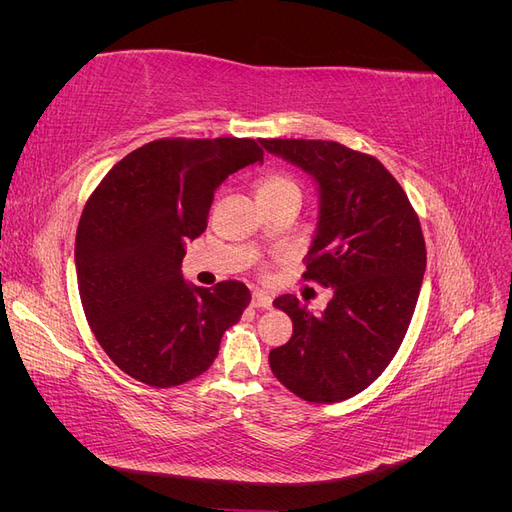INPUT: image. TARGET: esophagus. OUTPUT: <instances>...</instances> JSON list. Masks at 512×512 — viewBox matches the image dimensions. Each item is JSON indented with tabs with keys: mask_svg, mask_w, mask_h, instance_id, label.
I'll return each mask as SVG.
<instances>
[{
	"mask_svg": "<svg viewBox=\"0 0 512 512\" xmlns=\"http://www.w3.org/2000/svg\"><path fill=\"white\" fill-rule=\"evenodd\" d=\"M252 305L254 307H262V309H269L273 305L271 294H267L265 290H254L252 292Z\"/></svg>",
	"mask_w": 512,
	"mask_h": 512,
	"instance_id": "34e87169",
	"label": "esophagus"
}]
</instances>
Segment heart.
Here are the masks:
<instances>
[{
  "label": "heart",
  "instance_id": "b5f03b06",
  "mask_svg": "<svg viewBox=\"0 0 512 512\" xmlns=\"http://www.w3.org/2000/svg\"><path fill=\"white\" fill-rule=\"evenodd\" d=\"M297 194L301 196L299 183L284 173H273L258 183V198H273V196H288Z\"/></svg>",
  "mask_w": 512,
  "mask_h": 512
}]
</instances>
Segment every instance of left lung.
Returning a JSON list of instances; mask_svg holds the SVG:
<instances>
[{"label":"left lung","instance_id":"8db88e82","mask_svg":"<svg viewBox=\"0 0 512 512\" xmlns=\"http://www.w3.org/2000/svg\"><path fill=\"white\" fill-rule=\"evenodd\" d=\"M260 145L316 181L318 226L303 277L333 288L320 314L294 294L273 301L290 316L292 337L269 352V365L294 395L335 404L367 389L404 342L427 267L421 222L374 156L335 141Z\"/></svg>","mask_w":512,"mask_h":512}]
</instances>
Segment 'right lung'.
I'll return each mask as SVG.
<instances>
[{
    "mask_svg": "<svg viewBox=\"0 0 512 512\" xmlns=\"http://www.w3.org/2000/svg\"><path fill=\"white\" fill-rule=\"evenodd\" d=\"M262 162L252 138H162L117 162L89 196L74 260L91 331L138 382L168 389L207 371L252 294L183 280L185 243L207 228L213 194Z\"/></svg>",
    "mask_w": 512,
    "mask_h": 512,
    "instance_id": "add662e5",
    "label": "right lung"
}]
</instances>
